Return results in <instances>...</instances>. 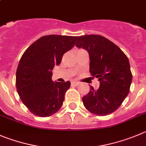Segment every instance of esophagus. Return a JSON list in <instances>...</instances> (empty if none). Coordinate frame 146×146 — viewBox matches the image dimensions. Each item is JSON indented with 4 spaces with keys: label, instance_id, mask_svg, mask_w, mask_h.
Returning <instances> with one entry per match:
<instances>
[{
    "label": "esophagus",
    "instance_id": "esophagus-1",
    "mask_svg": "<svg viewBox=\"0 0 146 146\" xmlns=\"http://www.w3.org/2000/svg\"><path fill=\"white\" fill-rule=\"evenodd\" d=\"M78 84H79V83L77 82V81H72L71 82V86H76Z\"/></svg>",
    "mask_w": 146,
    "mask_h": 146
}]
</instances>
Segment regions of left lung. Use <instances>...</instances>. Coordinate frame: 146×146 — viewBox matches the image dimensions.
Segmentation results:
<instances>
[{
    "instance_id": "obj_1",
    "label": "left lung",
    "mask_w": 146,
    "mask_h": 146,
    "mask_svg": "<svg viewBox=\"0 0 146 146\" xmlns=\"http://www.w3.org/2000/svg\"><path fill=\"white\" fill-rule=\"evenodd\" d=\"M76 46L88 51L89 72L100 82L99 88L82 98L86 108L104 116L116 111L130 92L132 73L128 58L119 47L104 36L90 35L77 37Z\"/></svg>"
}]
</instances>
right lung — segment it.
I'll list each match as a JSON object with an SVG mask.
<instances>
[{
  "instance_id": "1",
  "label": "right lung",
  "mask_w": 146,
  "mask_h": 146,
  "mask_svg": "<svg viewBox=\"0 0 146 146\" xmlns=\"http://www.w3.org/2000/svg\"><path fill=\"white\" fill-rule=\"evenodd\" d=\"M77 36L47 35L26 50L16 70V86L24 105L36 116L52 115L62 107L70 81L53 82L52 70L75 45Z\"/></svg>"
}]
</instances>
